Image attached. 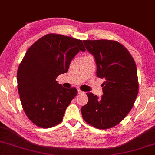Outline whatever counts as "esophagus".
<instances>
[{"instance_id":"1","label":"esophagus","mask_w":155,"mask_h":155,"mask_svg":"<svg viewBox=\"0 0 155 155\" xmlns=\"http://www.w3.org/2000/svg\"><path fill=\"white\" fill-rule=\"evenodd\" d=\"M78 94H84V92L83 91H81V89H78Z\"/></svg>"}]
</instances>
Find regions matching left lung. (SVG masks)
Here are the masks:
<instances>
[{
    "mask_svg": "<svg viewBox=\"0 0 155 155\" xmlns=\"http://www.w3.org/2000/svg\"><path fill=\"white\" fill-rule=\"evenodd\" d=\"M83 42L95 58L97 77L105 81L100 98L87 93L89 101L81 108V113L85 121L95 128H111L125 119L138 94L136 63L119 42L104 39Z\"/></svg>",
    "mask_w": 155,
    "mask_h": 155,
    "instance_id": "8db88e82",
    "label": "left lung"
}]
</instances>
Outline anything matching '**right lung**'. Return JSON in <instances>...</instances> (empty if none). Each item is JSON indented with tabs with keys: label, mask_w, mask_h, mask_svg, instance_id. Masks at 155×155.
Returning a JSON list of instances; mask_svg holds the SVG:
<instances>
[{
	"label": "right lung",
	"mask_w": 155,
	"mask_h": 155,
	"mask_svg": "<svg viewBox=\"0 0 155 155\" xmlns=\"http://www.w3.org/2000/svg\"><path fill=\"white\" fill-rule=\"evenodd\" d=\"M85 48L81 40L48 34L36 41L25 54L17 73L18 93L28 118L36 126L49 128L63 120L66 109L77 95L56 78L68 72L74 56Z\"/></svg>",
	"instance_id": "add662e5"
}]
</instances>
